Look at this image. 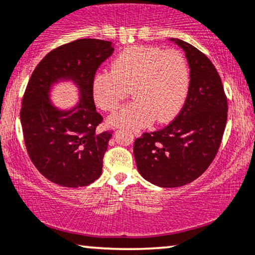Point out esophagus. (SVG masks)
Returning a JSON list of instances; mask_svg holds the SVG:
<instances>
[{
	"label": "esophagus",
	"instance_id": "obj_1",
	"mask_svg": "<svg viewBox=\"0 0 255 255\" xmlns=\"http://www.w3.org/2000/svg\"><path fill=\"white\" fill-rule=\"evenodd\" d=\"M141 135V131L140 130H134V136H136V137H138Z\"/></svg>",
	"mask_w": 255,
	"mask_h": 255
}]
</instances>
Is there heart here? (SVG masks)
Segmentation results:
<instances>
[{
  "mask_svg": "<svg viewBox=\"0 0 255 255\" xmlns=\"http://www.w3.org/2000/svg\"><path fill=\"white\" fill-rule=\"evenodd\" d=\"M189 86L191 69L180 51L131 46L113 60L111 72L94 74L92 95L100 109L113 112L131 89L136 100L112 115L109 122L138 128L153 120L163 124L175 118L185 105Z\"/></svg>",
  "mask_w": 255,
  "mask_h": 255,
  "instance_id": "heart-1",
  "label": "heart"
}]
</instances>
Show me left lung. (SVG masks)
Instances as JSON below:
<instances>
[{
    "label": "left lung",
    "mask_w": 255,
    "mask_h": 255,
    "mask_svg": "<svg viewBox=\"0 0 255 255\" xmlns=\"http://www.w3.org/2000/svg\"><path fill=\"white\" fill-rule=\"evenodd\" d=\"M185 51L191 86L185 105L168 126L134 142L138 172L159 187L185 186L198 179L217 155L227 122V96L211 60L192 44L172 38Z\"/></svg>",
    "instance_id": "1"
}]
</instances>
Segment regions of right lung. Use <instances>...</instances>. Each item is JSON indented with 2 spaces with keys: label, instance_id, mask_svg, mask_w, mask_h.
Masks as SVG:
<instances>
[{
  "label": "right lung",
  "instance_id": "1",
  "mask_svg": "<svg viewBox=\"0 0 255 255\" xmlns=\"http://www.w3.org/2000/svg\"><path fill=\"white\" fill-rule=\"evenodd\" d=\"M114 44L98 38H79L48 53L34 69L20 112L25 148L42 175L63 187H83L102 173L113 130L96 133L104 121L96 112L92 79ZM59 79H72L82 101L68 112L50 104L49 90Z\"/></svg>",
  "mask_w": 255,
  "mask_h": 255
}]
</instances>
